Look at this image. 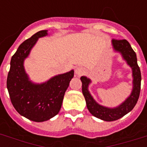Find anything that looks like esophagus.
Masks as SVG:
<instances>
[{
  "label": "esophagus",
  "mask_w": 147,
  "mask_h": 147,
  "mask_svg": "<svg viewBox=\"0 0 147 147\" xmlns=\"http://www.w3.org/2000/svg\"><path fill=\"white\" fill-rule=\"evenodd\" d=\"M84 73H85V70H84V69L82 68V67H77L76 69V75H78V76H82Z\"/></svg>",
  "instance_id": "1"
}]
</instances>
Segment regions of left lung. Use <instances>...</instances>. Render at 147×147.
Instances as JSON below:
<instances>
[{
    "mask_svg": "<svg viewBox=\"0 0 147 147\" xmlns=\"http://www.w3.org/2000/svg\"><path fill=\"white\" fill-rule=\"evenodd\" d=\"M112 44L114 49L122 53L124 59L127 62L128 65L132 68L134 76V88L130 96L121 105L116 108H107L100 106L95 102L92 95L90 94L88 86L90 80L86 77H81L82 82V93L86 100L87 107L90 113L98 118L105 121H114L121 118L125 114L132 111L139 99L141 85V73L138 66L137 55L131 48L129 42L126 40H112Z\"/></svg>",
    "mask_w": 147,
    "mask_h": 147,
    "instance_id": "1",
    "label": "left lung"
}]
</instances>
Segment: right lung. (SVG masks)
<instances>
[{"label": "right lung", "mask_w": 147, "mask_h": 147, "mask_svg": "<svg viewBox=\"0 0 147 147\" xmlns=\"http://www.w3.org/2000/svg\"><path fill=\"white\" fill-rule=\"evenodd\" d=\"M47 30L39 31L22 42L10 61L7 78L10 100L20 115L35 122L52 118L59 112L64 94L74 76V71L55 76L42 85H34L28 80L24 68V60L38 38L47 35Z\"/></svg>", "instance_id": "obj_1"}]
</instances>
